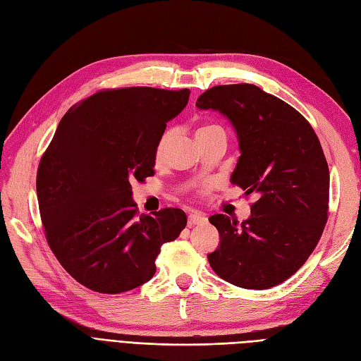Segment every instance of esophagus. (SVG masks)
Here are the masks:
<instances>
[{
  "label": "esophagus",
  "instance_id": "1",
  "mask_svg": "<svg viewBox=\"0 0 361 361\" xmlns=\"http://www.w3.org/2000/svg\"><path fill=\"white\" fill-rule=\"evenodd\" d=\"M203 223H206V216L203 214L194 212V214L188 215V226L190 227H192L195 224H203Z\"/></svg>",
  "mask_w": 361,
  "mask_h": 361
}]
</instances>
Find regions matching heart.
Here are the masks:
<instances>
[{
	"instance_id": "b5f03b06",
	"label": "heart",
	"mask_w": 361,
	"mask_h": 361,
	"mask_svg": "<svg viewBox=\"0 0 361 361\" xmlns=\"http://www.w3.org/2000/svg\"><path fill=\"white\" fill-rule=\"evenodd\" d=\"M212 130H223V128L215 125V123H207V125H203L197 130H195V135L212 133ZM223 133H224V130H223ZM170 140H171V130H166V133H164L159 137L158 143H157V147H155V162H161L162 161L164 155H166V149H167V146L170 143Z\"/></svg>"
}]
</instances>
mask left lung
<instances>
[{
    "label": "left lung",
    "mask_w": 361,
    "mask_h": 361,
    "mask_svg": "<svg viewBox=\"0 0 361 361\" xmlns=\"http://www.w3.org/2000/svg\"><path fill=\"white\" fill-rule=\"evenodd\" d=\"M195 105L231 120L241 149L232 182L259 197L241 224L209 216L221 239L209 265L239 288L277 286L305 264L329 220L330 171L319 138L301 113L253 84L215 85Z\"/></svg>",
    "instance_id": "left-lung-1"
}]
</instances>
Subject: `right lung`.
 Segmentation results:
<instances>
[{
    "label": "right lung",
    "instance_id": "add662e5",
    "mask_svg": "<svg viewBox=\"0 0 361 361\" xmlns=\"http://www.w3.org/2000/svg\"><path fill=\"white\" fill-rule=\"evenodd\" d=\"M190 90L106 89L63 116L42 155L36 190L43 231L61 267L82 286L122 293L154 277L164 243L187 215L138 212L130 182L154 176L155 147Z\"/></svg>",
    "mask_w": 361,
    "mask_h": 361
}]
</instances>
